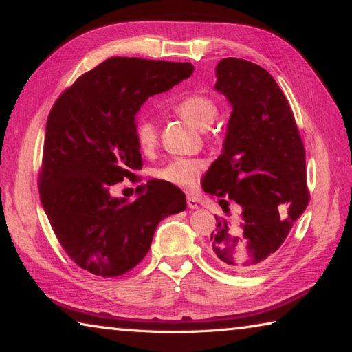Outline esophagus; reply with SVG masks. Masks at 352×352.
<instances>
[{
  "mask_svg": "<svg viewBox=\"0 0 352 352\" xmlns=\"http://www.w3.org/2000/svg\"><path fill=\"white\" fill-rule=\"evenodd\" d=\"M186 204H188V208H189V210H197V208H199L197 199H195V197H190V195H189V197L186 199Z\"/></svg>",
  "mask_w": 352,
  "mask_h": 352,
  "instance_id": "obj_1",
  "label": "esophagus"
}]
</instances>
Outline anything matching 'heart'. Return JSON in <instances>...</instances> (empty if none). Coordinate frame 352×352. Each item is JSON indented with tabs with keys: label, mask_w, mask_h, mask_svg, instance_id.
I'll return each instance as SVG.
<instances>
[{
	"label": "heart",
	"mask_w": 352,
	"mask_h": 352,
	"mask_svg": "<svg viewBox=\"0 0 352 352\" xmlns=\"http://www.w3.org/2000/svg\"><path fill=\"white\" fill-rule=\"evenodd\" d=\"M175 111L182 118L186 119L194 127L205 130L216 121L219 115V107L216 100L205 94H190L183 98L175 104ZM136 144L141 152L152 153L158 144V130L157 124L151 118H140L135 127ZM201 169L200 160L190 158H175L170 160L162 168L155 169L153 175L157 180L164 182L172 186L190 189L195 186L199 180V174Z\"/></svg>",
	"instance_id": "heart-1"
}]
</instances>
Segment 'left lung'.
Segmentation results:
<instances>
[{
  "label": "left lung",
  "mask_w": 352,
  "mask_h": 352,
  "mask_svg": "<svg viewBox=\"0 0 352 352\" xmlns=\"http://www.w3.org/2000/svg\"><path fill=\"white\" fill-rule=\"evenodd\" d=\"M214 90L233 107L223 148L204 178L205 192L239 206V217H217L211 252L222 265L253 272L269 262L309 204L306 153L294 113L275 79L242 58L216 67Z\"/></svg>",
  "instance_id": "1"
}]
</instances>
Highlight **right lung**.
Returning a JSON list of instances; mask_svg holds the SVG:
<instances>
[{
    "mask_svg": "<svg viewBox=\"0 0 352 352\" xmlns=\"http://www.w3.org/2000/svg\"><path fill=\"white\" fill-rule=\"evenodd\" d=\"M190 63L111 57L82 74L47 116L40 199L65 252L98 276H119L147 254L158 223L184 211L177 186L148 180L133 201L110 189L142 168L136 113L188 79Z\"/></svg>",
    "mask_w": 352,
    "mask_h": 352,
    "instance_id": "obj_1",
    "label": "right lung"
}]
</instances>
